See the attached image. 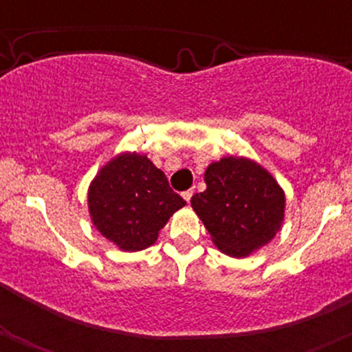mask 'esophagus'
Wrapping results in <instances>:
<instances>
[{
	"label": "esophagus",
	"instance_id": "34e87169",
	"mask_svg": "<svg viewBox=\"0 0 352 352\" xmlns=\"http://www.w3.org/2000/svg\"><path fill=\"white\" fill-rule=\"evenodd\" d=\"M192 195H193L192 190H185V192L182 193V197H184L185 201H190V200H192Z\"/></svg>",
	"mask_w": 352,
	"mask_h": 352
}]
</instances>
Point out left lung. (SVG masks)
<instances>
[{"label":"left lung","instance_id":"left-lung-1","mask_svg":"<svg viewBox=\"0 0 352 352\" xmlns=\"http://www.w3.org/2000/svg\"><path fill=\"white\" fill-rule=\"evenodd\" d=\"M205 184L207 190L190 201L221 252L246 256L276 235L285 217V193L263 167L225 157L208 165Z\"/></svg>","mask_w":352,"mask_h":352}]
</instances>
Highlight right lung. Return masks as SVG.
<instances>
[{
    "instance_id": "1",
    "label": "right lung",
    "mask_w": 352,
    "mask_h": 352,
    "mask_svg": "<svg viewBox=\"0 0 352 352\" xmlns=\"http://www.w3.org/2000/svg\"><path fill=\"white\" fill-rule=\"evenodd\" d=\"M96 228L125 252L155 243L160 228L185 201L145 155L122 153L100 168L89 187Z\"/></svg>"
}]
</instances>
